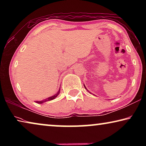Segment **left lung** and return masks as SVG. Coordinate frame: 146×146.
<instances>
[{
    "mask_svg": "<svg viewBox=\"0 0 146 146\" xmlns=\"http://www.w3.org/2000/svg\"><path fill=\"white\" fill-rule=\"evenodd\" d=\"M85 88H86V87H85ZM86 90H87V89H86Z\"/></svg>",
    "mask_w": 146,
    "mask_h": 146,
    "instance_id": "8db88e82",
    "label": "left lung"
}]
</instances>
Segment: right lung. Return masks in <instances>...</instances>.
Wrapping results in <instances>:
<instances>
[{"label":"right lung","instance_id":"1","mask_svg":"<svg viewBox=\"0 0 146 146\" xmlns=\"http://www.w3.org/2000/svg\"><path fill=\"white\" fill-rule=\"evenodd\" d=\"M60 89H59V90H58V92L56 93L55 94V95H53L52 97H48V98H46V99L42 100H41V101H35V102L38 103V104H42V103H44V102H46V101H49V100H51L55 99V98L56 97H57V96L59 95V93H60Z\"/></svg>","mask_w":146,"mask_h":146}]
</instances>
